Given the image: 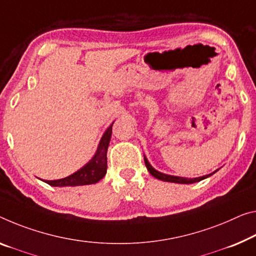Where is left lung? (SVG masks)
Masks as SVG:
<instances>
[{
  "label": "left lung",
  "mask_w": 256,
  "mask_h": 256,
  "mask_svg": "<svg viewBox=\"0 0 256 256\" xmlns=\"http://www.w3.org/2000/svg\"><path fill=\"white\" fill-rule=\"evenodd\" d=\"M144 161H145V166H146L148 172L152 176H154L156 178L161 180H164V182H172V183H180V184H192V183H196V182H199V180H202L207 178H210V175H213L214 172H216V170L213 172V174H208L205 176H202V178H180V176H172V175H167V174H164V172H160L158 170H156L154 168H153L150 162H148V159L144 156Z\"/></svg>",
  "instance_id": "obj_1"
}]
</instances>
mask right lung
Segmentation results:
<instances>
[{"label": "right lung", "instance_id": "obj_1", "mask_svg": "<svg viewBox=\"0 0 256 256\" xmlns=\"http://www.w3.org/2000/svg\"><path fill=\"white\" fill-rule=\"evenodd\" d=\"M114 124V122H113ZM106 129L103 137L98 144L97 151L92 159L86 164V166L78 169L74 174L68 176L65 178L54 180H44L46 184L51 186H88V184H95L104 178L108 169V148L111 140L112 135V126Z\"/></svg>", "mask_w": 256, "mask_h": 256}]
</instances>
